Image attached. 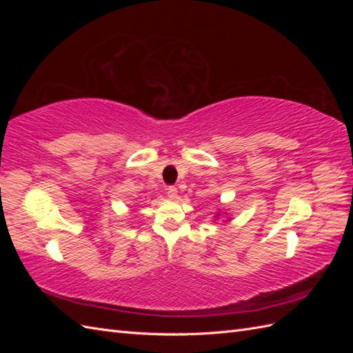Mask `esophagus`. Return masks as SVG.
Wrapping results in <instances>:
<instances>
[{
    "mask_svg": "<svg viewBox=\"0 0 353 353\" xmlns=\"http://www.w3.org/2000/svg\"><path fill=\"white\" fill-rule=\"evenodd\" d=\"M166 194L169 199H176L178 196V190L175 187H168L166 188Z\"/></svg>",
    "mask_w": 353,
    "mask_h": 353,
    "instance_id": "obj_1",
    "label": "esophagus"
}]
</instances>
